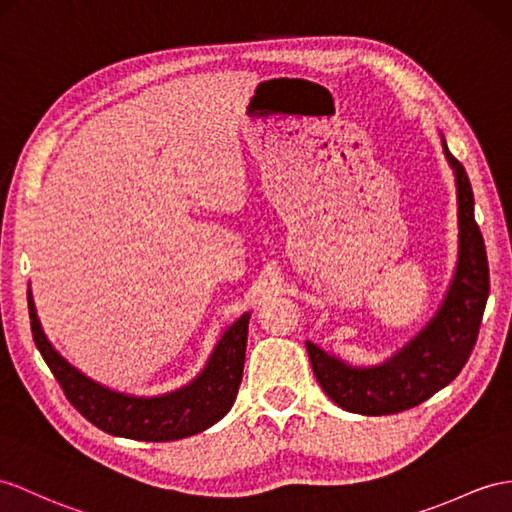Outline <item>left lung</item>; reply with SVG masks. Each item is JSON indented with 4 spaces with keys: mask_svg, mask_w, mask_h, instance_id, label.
Wrapping results in <instances>:
<instances>
[{
    "mask_svg": "<svg viewBox=\"0 0 512 512\" xmlns=\"http://www.w3.org/2000/svg\"><path fill=\"white\" fill-rule=\"evenodd\" d=\"M441 143L454 171L458 202V260L441 308L400 352L376 367H352L306 341L323 393L347 413L393 415L419 406L458 376L476 345L489 297V263L465 167L450 154L445 139Z\"/></svg>",
    "mask_w": 512,
    "mask_h": 512,
    "instance_id": "left-lung-1",
    "label": "left lung"
}]
</instances>
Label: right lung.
<instances>
[{
    "label": "right lung",
    "mask_w": 512,
    "mask_h": 512,
    "mask_svg": "<svg viewBox=\"0 0 512 512\" xmlns=\"http://www.w3.org/2000/svg\"><path fill=\"white\" fill-rule=\"evenodd\" d=\"M28 308L34 343L65 391L67 400L78 408L84 419L112 436L134 441H178L184 436H193L226 417L239 393L249 313L241 315L221 334L206 367L193 382L165 395L136 397L112 391L69 365L47 341L30 291Z\"/></svg>",
    "instance_id": "1"
}]
</instances>
